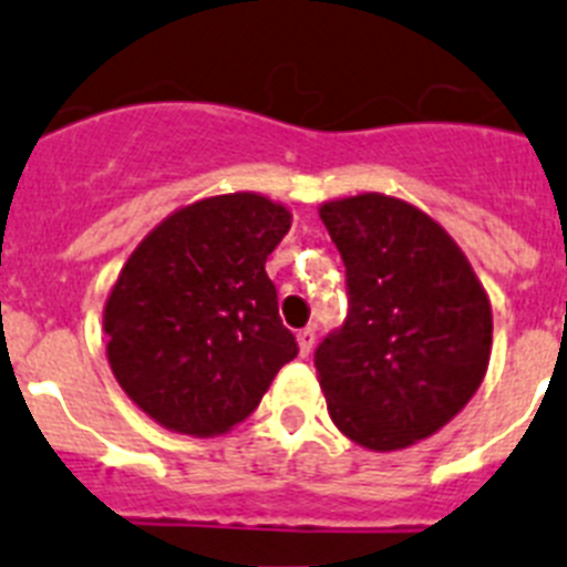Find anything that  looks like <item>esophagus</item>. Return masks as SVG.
Returning a JSON list of instances; mask_svg holds the SVG:
<instances>
[{
	"mask_svg": "<svg viewBox=\"0 0 567 567\" xmlns=\"http://www.w3.org/2000/svg\"><path fill=\"white\" fill-rule=\"evenodd\" d=\"M313 339H317V333H313V328H302V331L297 333V344H299V357H308L313 348Z\"/></svg>",
	"mask_w": 567,
	"mask_h": 567,
	"instance_id": "1",
	"label": "esophagus"
}]
</instances>
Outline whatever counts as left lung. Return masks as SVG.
<instances>
[{"label":"left lung","instance_id":"8db88e82","mask_svg":"<svg viewBox=\"0 0 567 567\" xmlns=\"http://www.w3.org/2000/svg\"><path fill=\"white\" fill-rule=\"evenodd\" d=\"M348 270L351 311L317 348L333 425L368 451H402L471 402L494 313L454 236L416 205L357 194L319 205Z\"/></svg>","mask_w":567,"mask_h":567}]
</instances>
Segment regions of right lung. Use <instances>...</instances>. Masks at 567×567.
<instances>
[{
	"instance_id": "obj_1",
	"label": "right lung",
	"mask_w": 567,
	"mask_h": 567,
	"mask_svg": "<svg viewBox=\"0 0 567 567\" xmlns=\"http://www.w3.org/2000/svg\"><path fill=\"white\" fill-rule=\"evenodd\" d=\"M290 210L254 190L205 196L165 216L107 293V365L156 425L216 436L248 420L297 339L265 274Z\"/></svg>"
}]
</instances>
